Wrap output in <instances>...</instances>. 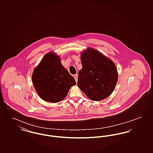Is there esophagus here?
Wrapping results in <instances>:
<instances>
[{
    "label": "esophagus",
    "instance_id": "1",
    "mask_svg": "<svg viewBox=\"0 0 153 153\" xmlns=\"http://www.w3.org/2000/svg\"><path fill=\"white\" fill-rule=\"evenodd\" d=\"M74 78L75 79V80H76V81H77V79H78V75H77V74H76L74 75Z\"/></svg>",
    "mask_w": 153,
    "mask_h": 153
}]
</instances>
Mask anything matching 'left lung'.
I'll use <instances>...</instances> for the list:
<instances>
[{"mask_svg": "<svg viewBox=\"0 0 153 153\" xmlns=\"http://www.w3.org/2000/svg\"><path fill=\"white\" fill-rule=\"evenodd\" d=\"M82 69L78 74L77 85L88 97L100 101L112 94L118 77L117 66L107 57L94 48L81 53Z\"/></svg>", "mask_w": 153, "mask_h": 153, "instance_id": "8db88e82", "label": "left lung"}]
</instances>
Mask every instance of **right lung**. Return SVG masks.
<instances>
[{
	"mask_svg": "<svg viewBox=\"0 0 153 153\" xmlns=\"http://www.w3.org/2000/svg\"><path fill=\"white\" fill-rule=\"evenodd\" d=\"M31 80L38 95L45 102L56 103L65 99L76 84L75 79L61 62L60 57L49 52L34 69Z\"/></svg>",
	"mask_w": 153,
	"mask_h": 153,
	"instance_id": "add662e5",
	"label": "right lung"
}]
</instances>
